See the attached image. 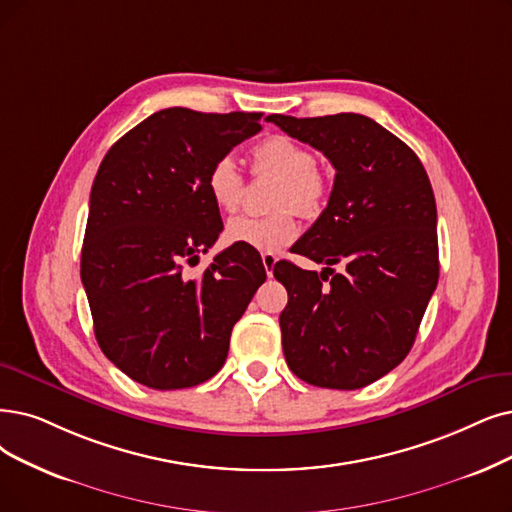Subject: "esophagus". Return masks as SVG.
Masks as SVG:
<instances>
[{"label":"esophagus","mask_w":512,"mask_h":512,"mask_svg":"<svg viewBox=\"0 0 512 512\" xmlns=\"http://www.w3.org/2000/svg\"><path fill=\"white\" fill-rule=\"evenodd\" d=\"M275 262H277V256H275V254H269V252H264V254H262V264H264V271H267V275H269V277H273Z\"/></svg>","instance_id":"1"}]
</instances>
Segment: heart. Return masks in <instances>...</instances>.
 Wrapping results in <instances>:
<instances>
[{"instance_id": "heart-1", "label": "heart", "mask_w": 512, "mask_h": 512, "mask_svg": "<svg viewBox=\"0 0 512 512\" xmlns=\"http://www.w3.org/2000/svg\"><path fill=\"white\" fill-rule=\"evenodd\" d=\"M315 155L302 142L288 136H269L252 149V168L256 174H275L279 185L273 195L275 212L267 216H235L227 224L231 243L248 245L260 252H279L296 239V213L315 216L325 199V180L315 166ZM206 191L214 206L233 214L245 191V178L233 155L218 157L206 174Z\"/></svg>"}]
</instances>
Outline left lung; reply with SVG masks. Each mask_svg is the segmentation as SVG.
Returning <instances> with one entry per match:
<instances>
[{
    "label": "left lung",
    "instance_id": "8db88e82",
    "mask_svg": "<svg viewBox=\"0 0 512 512\" xmlns=\"http://www.w3.org/2000/svg\"><path fill=\"white\" fill-rule=\"evenodd\" d=\"M269 121L336 170L327 208L296 243V254L325 269L304 271L288 260L273 269L293 292L279 315L283 355L300 380L355 391L407 357L437 288L431 180L403 140L365 115Z\"/></svg>",
    "mask_w": 512,
    "mask_h": 512
}]
</instances>
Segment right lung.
Segmentation results:
<instances>
[{
  "mask_svg": "<svg viewBox=\"0 0 512 512\" xmlns=\"http://www.w3.org/2000/svg\"><path fill=\"white\" fill-rule=\"evenodd\" d=\"M260 117L157 111L121 136L96 172L81 283L102 353L149 388L210 380L229 355L233 325L267 279L260 254L237 243L197 277L187 275L222 231L208 168L258 134Z\"/></svg>",
  "mask_w": 512,
  "mask_h": 512,
  "instance_id": "add662e5",
  "label": "right lung"
}]
</instances>
